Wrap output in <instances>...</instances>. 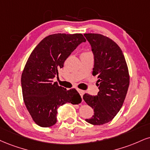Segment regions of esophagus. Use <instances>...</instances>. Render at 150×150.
I'll use <instances>...</instances> for the list:
<instances>
[{
    "label": "esophagus",
    "mask_w": 150,
    "mask_h": 150,
    "mask_svg": "<svg viewBox=\"0 0 150 150\" xmlns=\"http://www.w3.org/2000/svg\"><path fill=\"white\" fill-rule=\"evenodd\" d=\"M77 91H78L79 93H80V96H81V97H82L83 96V94H84V91H83V90H82V89H78V88H77Z\"/></svg>",
    "instance_id": "1"
}]
</instances>
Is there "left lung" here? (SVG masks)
I'll list each match as a JSON object with an SVG mask.
<instances>
[{"instance_id":"obj_1","label":"left lung","mask_w":150,"mask_h":150,"mask_svg":"<svg viewBox=\"0 0 150 150\" xmlns=\"http://www.w3.org/2000/svg\"><path fill=\"white\" fill-rule=\"evenodd\" d=\"M94 56L93 75L98 80L97 96L84 93L83 99L93 110L85 121L93 125L110 122L120 111L129 89L130 76L122 50L110 38L98 33H84Z\"/></svg>"}]
</instances>
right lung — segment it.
Returning <instances> with one entry per match:
<instances>
[{"label":"right lung","instance_id":"1","mask_svg":"<svg viewBox=\"0 0 150 150\" xmlns=\"http://www.w3.org/2000/svg\"><path fill=\"white\" fill-rule=\"evenodd\" d=\"M85 41L81 33L52 34L42 39L28 57L21 77L23 99L30 117L40 127L57 123L59 106L82 101L76 89L67 90L54 82L53 78L70 54Z\"/></svg>","mask_w":150,"mask_h":150}]
</instances>
